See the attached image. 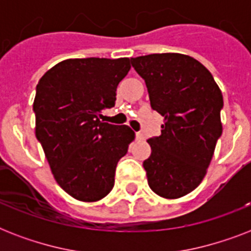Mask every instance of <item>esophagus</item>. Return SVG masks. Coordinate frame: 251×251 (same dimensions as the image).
I'll return each mask as SVG.
<instances>
[{
    "label": "esophagus",
    "mask_w": 251,
    "mask_h": 251,
    "mask_svg": "<svg viewBox=\"0 0 251 251\" xmlns=\"http://www.w3.org/2000/svg\"><path fill=\"white\" fill-rule=\"evenodd\" d=\"M137 138L138 139H141V141H143V139H146V135L143 133H137Z\"/></svg>",
    "instance_id": "obj_1"
}]
</instances>
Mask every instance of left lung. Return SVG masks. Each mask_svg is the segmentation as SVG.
Listing matches in <instances>:
<instances>
[{
	"mask_svg": "<svg viewBox=\"0 0 251 251\" xmlns=\"http://www.w3.org/2000/svg\"><path fill=\"white\" fill-rule=\"evenodd\" d=\"M145 79L151 108L164 117L161 135L150 138L151 155L143 161L153 193L176 199L202 182L223 133V95L199 61L181 53L131 58Z\"/></svg>",
	"mask_w": 251,
	"mask_h": 251,
	"instance_id": "1",
	"label": "left lung"
}]
</instances>
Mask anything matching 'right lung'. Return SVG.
Masks as SVG:
<instances>
[{"label": "right lung", "mask_w": 251, "mask_h": 251, "mask_svg": "<svg viewBox=\"0 0 251 251\" xmlns=\"http://www.w3.org/2000/svg\"><path fill=\"white\" fill-rule=\"evenodd\" d=\"M129 58H70L58 62L36 86L37 141L54 179L73 198L96 202L110 193L118 160L135 134L129 126L99 120L114 106Z\"/></svg>", "instance_id": "obj_1"}]
</instances>
